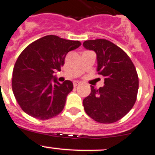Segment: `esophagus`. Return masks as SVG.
<instances>
[{"label": "esophagus", "mask_w": 155, "mask_h": 155, "mask_svg": "<svg viewBox=\"0 0 155 155\" xmlns=\"http://www.w3.org/2000/svg\"><path fill=\"white\" fill-rule=\"evenodd\" d=\"M79 84H80V82H78V81H74V87H78V86Z\"/></svg>", "instance_id": "34e87169"}]
</instances>
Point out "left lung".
<instances>
[{
    "mask_svg": "<svg viewBox=\"0 0 155 155\" xmlns=\"http://www.w3.org/2000/svg\"><path fill=\"white\" fill-rule=\"evenodd\" d=\"M86 49L97 54L98 74L104 78V86L91 87L90 95L83 100L89 117L103 124L114 123L131 110L138 91V76L128 55L120 48L105 39L85 41Z\"/></svg>",
    "mask_w": 155,
    "mask_h": 155,
    "instance_id": "left-lung-1",
    "label": "left lung"
}]
</instances>
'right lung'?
<instances>
[{"label": "right lung", "mask_w": 155, "mask_h": 155, "mask_svg": "<svg viewBox=\"0 0 155 155\" xmlns=\"http://www.w3.org/2000/svg\"><path fill=\"white\" fill-rule=\"evenodd\" d=\"M81 45L78 41L47 35L21 52L13 70L12 90L20 107L28 115L48 120L63 110L73 83L65 81L60 84L53 74L61 71L67 54Z\"/></svg>", "instance_id": "right-lung-1"}]
</instances>
